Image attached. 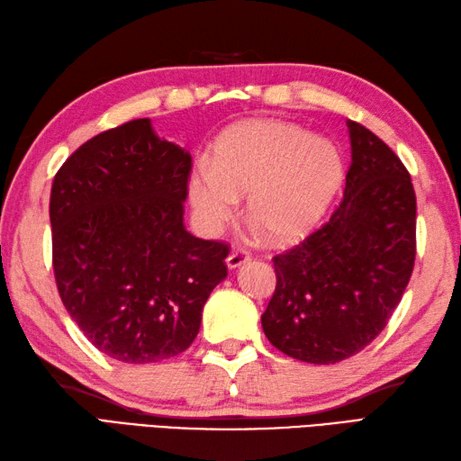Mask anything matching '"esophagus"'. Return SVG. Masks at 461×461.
<instances>
[{"label":"esophagus","instance_id":"obj_1","mask_svg":"<svg viewBox=\"0 0 461 461\" xmlns=\"http://www.w3.org/2000/svg\"><path fill=\"white\" fill-rule=\"evenodd\" d=\"M248 261H249V255L245 251H231L228 255V259H226L230 269H238V267H241L243 263H248Z\"/></svg>","mask_w":461,"mask_h":461}]
</instances>
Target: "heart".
<instances>
[{"mask_svg":"<svg viewBox=\"0 0 461 461\" xmlns=\"http://www.w3.org/2000/svg\"><path fill=\"white\" fill-rule=\"evenodd\" d=\"M341 157L326 137L279 120L233 125L213 149L212 170L188 180L190 204L210 231H220L248 196L249 221L271 241L306 233L339 186Z\"/></svg>","mask_w":461,"mask_h":461,"instance_id":"b5f03b06","label":"heart"}]
</instances>
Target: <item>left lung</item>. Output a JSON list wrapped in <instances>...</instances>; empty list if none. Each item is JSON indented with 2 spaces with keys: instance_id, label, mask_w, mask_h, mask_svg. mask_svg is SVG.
<instances>
[{
  "instance_id": "left-lung-1",
  "label": "left lung",
  "mask_w": 461,
  "mask_h": 461,
  "mask_svg": "<svg viewBox=\"0 0 461 461\" xmlns=\"http://www.w3.org/2000/svg\"><path fill=\"white\" fill-rule=\"evenodd\" d=\"M351 165L339 206L296 248L273 257L267 339L298 361L356 356L387 326L416 257V196L401 158L348 122Z\"/></svg>"
}]
</instances>
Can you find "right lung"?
<instances>
[{
    "mask_svg": "<svg viewBox=\"0 0 461 461\" xmlns=\"http://www.w3.org/2000/svg\"><path fill=\"white\" fill-rule=\"evenodd\" d=\"M192 157L151 120L92 137L50 190L52 267L82 334L123 363L175 357L198 336L230 248L185 228Z\"/></svg>",
    "mask_w": 461,
    "mask_h": 461,
    "instance_id": "right-lung-1",
    "label": "right lung"
}]
</instances>
